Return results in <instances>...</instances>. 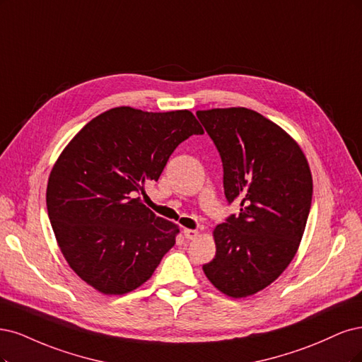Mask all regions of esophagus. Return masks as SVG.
<instances>
[{
	"label": "esophagus",
	"mask_w": 362,
	"mask_h": 362,
	"mask_svg": "<svg viewBox=\"0 0 362 362\" xmlns=\"http://www.w3.org/2000/svg\"><path fill=\"white\" fill-rule=\"evenodd\" d=\"M183 235L186 239H195L198 236V230L194 228H185L183 230Z\"/></svg>",
	"instance_id": "1"
}]
</instances>
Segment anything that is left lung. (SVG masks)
Returning <instances> with one entry per match:
<instances>
[{
	"label": "left lung",
	"instance_id": "obj_1",
	"mask_svg": "<svg viewBox=\"0 0 362 362\" xmlns=\"http://www.w3.org/2000/svg\"><path fill=\"white\" fill-rule=\"evenodd\" d=\"M223 159L228 203L239 216L214 228L215 259L203 266L221 293L247 298L293 260L307 226L313 177L300 146L283 127L243 107L197 111Z\"/></svg>",
	"mask_w": 362,
	"mask_h": 362
}]
</instances>
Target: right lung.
Listing matches in <instances>:
<instances>
[{"label":"right lung","instance_id":"right-lung-1","mask_svg":"<svg viewBox=\"0 0 362 362\" xmlns=\"http://www.w3.org/2000/svg\"><path fill=\"white\" fill-rule=\"evenodd\" d=\"M202 134L188 110L117 107L69 141L51 170L46 206L58 248L83 281L124 295L153 275L180 228L135 195L159 179L174 148Z\"/></svg>","mask_w":362,"mask_h":362}]
</instances>
